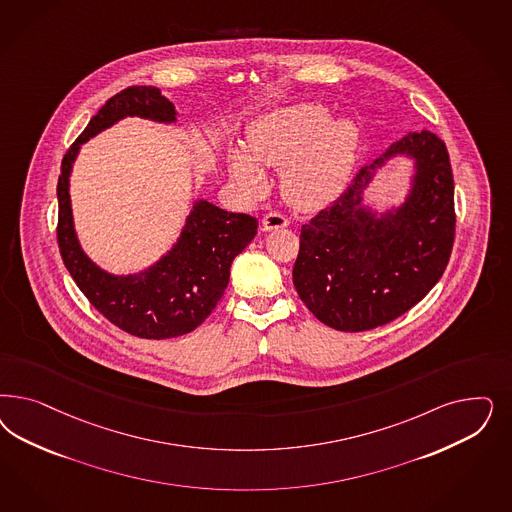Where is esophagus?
<instances>
[{
  "mask_svg": "<svg viewBox=\"0 0 512 512\" xmlns=\"http://www.w3.org/2000/svg\"><path fill=\"white\" fill-rule=\"evenodd\" d=\"M286 226H288V218L282 215V213H277V211L267 213L264 216V220H262L264 231L281 230V228H286Z\"/></svg>",
  "mask_w": 512,
  "mask_h": 512,
  "instance_id": "obj_1",
  "label": "esophagus"
}]
</instances>
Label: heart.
Returning <instances> with one entry per match:
<instances>
[{
	"label": "heart",
	"mask_w": 512,
	"mask_h": 512,
	"mask_svg": "<svg viewBox=\"0 0 512 512\" xmlns=\"http://www.w3.org/2000/svg\"><path fill=\"white\" fill-rule=\"evenodd\" d=\"M314 103L292 105L256 118L247 130V152L233 150L230 173L250 194L267 188L264 167L282 169V194L301 211H318L347 184L358 128L350 118H331Z\"/></svg>",
	"instance_id": "heart-1"
}]
</instances>
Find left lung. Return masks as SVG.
Returning a JSON list of instances; mask_svg holds the SVG:
<instances>
[{"instance_id": "obj_1", "label": "left lung", "mask_w": 512, "mask_h": 512, "mask_svg": "<svg viewBox=\"0 0 512 512\" xmlns=\"http://www.w3.org/2000/svg\"><path fill=\"white\" fill-rule=\"evenodd\" d=\"M394 153L417 162L412 196L396 214L373 219L361 207L375 164ZM301 228L294 286L307 309L339 331L384 326L407 313L445 273L456 233L454 177L445 141L409 132Z\"/></svg>"}]
</instances>
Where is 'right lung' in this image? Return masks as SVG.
<instances>
[{"label": "right lung", "mask_w": 512, "mask_h": 512, "mask_svg": "<svg viewBox=\"0 0 512 512\" xmlns=\"http://www.w3.org/2000/svg\"><path fill=\"white\" fill-rule=\"evenodd\" d=\"M124 116L173 122L175 107L154 86H128L107 99L67 149L58 177V248L86 299L116 328L141 339H171L196 330L213 313L230 282L233 258L254 239V216L198 201L173 250L147 271L115 277L84 254L73 230L69 171L79 147Z\"/></svg>", "instance_id": "obj_1"}]
</instances>
